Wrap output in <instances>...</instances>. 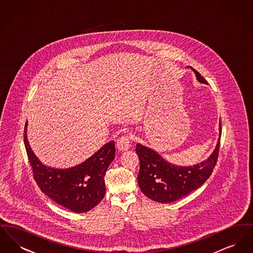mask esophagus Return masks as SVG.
Wrapping results in <instances>:
<instances>
[{"label": "esophagus", "mask_w": 253, "mask_h": 253, "mask_svg": "<svg viewBox=\"0 0 253 253\" xmlns=\"http://www.w3.org/2000/svg\"><path fill=\"white\" fill-rule=\"evenodd\" d=\"M131 134L127 133L122 135L117 141V148L121 151H127L131 147Z\"/></svg>", "instance_id": "34e87169"}]
</instances>
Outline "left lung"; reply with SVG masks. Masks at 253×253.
<instances>
[{
    "instance_id": "obj_1",
    "label": "left lung",
    "mask_w": 253,
    "mask_h": 253,
    "mask_svg": "<svg viewBox=\"0 0 253 253\" xmlns=\"http://www.w3.org/2000/svg\"><path fill=\"white\" fill-rule=\"evenodd\" d=\"M195 76L200 83L207 84L197 72ZM221 133V124H220ZM220 138L211 156L193 167H179L165 161L154 150L136 145L135 152L140 161L137 181L141 192L159 203H170L188 195L201 187L211 176L216 165Z\"/></svg>"
}]
</instances>
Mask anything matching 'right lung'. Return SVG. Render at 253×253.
<instances>
[{"instance_id": "add662e5", "label": "right lung", "mask_w": 253, "mask_h": 253, "mask_svg": "<svg viewBox=\"0 0 253 253\" xmlns=\"http://www.w3.org/2000/svg\"><path fill=\"white\" fill-rule=\"evenodd\" d=\"M24 141L33 177L41 191L50 199L74 212H86L95 208L105 195V171L115 158V142L102 146L82 164L69 169H54L42 165L32 152L26 135Z\"/></svg>"}]
</instances>
